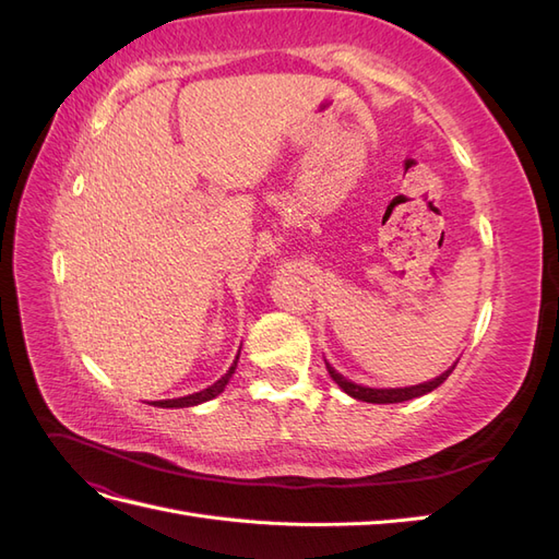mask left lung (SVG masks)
Here are the masks:
<instances>
[{"label":"left lung","mask_w":559,"mask_h":559,"mask_svg":"<svg viewBox=\"0 0 559 559\" xmlns=\"http://www.w3.org/2000/svg\"><path fill=\"white\" fill-rule=\"evenodd\" d=\"M454 366H456V364H454ZM454 366L448 368L443 376L433 378L431 382L415 384V386H403V389H370V386H361V384H354V382L345 380L341 373H335V370H333L329 364H326V370H329V376L333 378V382H335L337 386H341L345 394H349L352 399H359V401H366V403H401V401L417 399V396H421V394L433 392L436 386H441V384L450 378Z\"/></svg>","instance_id":"8db88e82"}]
</instances>
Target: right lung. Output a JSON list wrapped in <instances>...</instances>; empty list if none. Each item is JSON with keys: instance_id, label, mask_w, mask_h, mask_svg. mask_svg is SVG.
<instances>
[{"instance_id": "right-lung-1", "label": "right lung", "mask_w": 559, "mask_h": 559, "mask_svg": "<svg viewBox=\"0 0 559 559\" xmlns=\"http://www.w3.org/2000/svg\"><path fill=\"white\" fill-rule=\"evenodd\" d=\"M240 357V354H238ZM238 357H235V361H233V366L228 368V373L222 378V380H216L212 386H207V389H202V392H195V394H189V396H181V399H167V401H154V405H158V408H189V405H198V403H202V401H210V399H214V396H218L224 392V386L228 384V380H230V376L235 373V366H238Z\"/></svg>"}]
</instances>
